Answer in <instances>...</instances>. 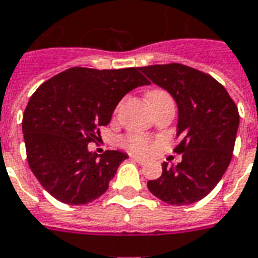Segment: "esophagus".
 <instances>
[{"instance_id":"esophagus-1","label":"esophagus","mask_w":258,"mask_h":258,"mask_svg":"<svg viewBox=\"0 0 258 258\" xmlns=\"http://www.w3.org/2000/svg\"><path fill=\"white\" fill-rule=\"evenodd\" d=\"M131 158H133L135 162H138V164H141V165L146 164V162H147L146 158H143V157H139V155H131Z\"/></svg>"}]
</instances>
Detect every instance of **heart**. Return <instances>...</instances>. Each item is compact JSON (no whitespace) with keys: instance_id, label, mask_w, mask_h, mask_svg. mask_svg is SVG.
Masks as SVG:
<instances>
[{"instance_id":"heart-1","label":"heart","mask_w":258,"mask_h":258,"mask_svg":"<svg viewBox=\"0 0 258 258\" xmlns=\"http://www.w3.org/2000/svg\"><path fill=\"white\" fill-rule=\"evenodd\" d=\"M168 96V94L162 92V90H151L147 94V100L153 101L155 98H161ZM123 145H124L128 150L137 151V153H146L151 149V141L149 138L142 137V135H130V137L123 139Z\"/></svg>"}]
</instances>
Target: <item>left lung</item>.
I'll use <instances>...</instances> for the list:
<instances>
[{"instance_id":"left-lung-1","label":"left lung","mask_w":258,"mask_h":258,"mask_svg":"<svg viewBox=\"0 0 258 258\" xmlns=\"http://www.w3.org/2000/svg\"><path fill=\"white\" fill-rule=\"evenodd\" d=\"M153 84L168 92L177 104L174 149L182 154L176 166L162 164V174L147 182L155 198L172 206H186L206 198L221 181L233 157L238 131V108L227 90L208 74L185 64L139 68Z\"/></svg>"}]
</instances>
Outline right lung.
<instances>
[{"label":"right lung","mask_w":258,"mask_h":258,"mask_svg":"<svg viewBox=\"0 0 258 258\" xmlns=\"http://www.w3.org/2000/svg\"><path fill=\"white\" fill-rule=\"evenodd\" d=\"M139 68H72L52 77L29 98L23 116L27 160L44 189L66 204H88L108 189L123 151L97 155L88 143L107 125L125 94L150 82Z\"/></svg>","instance_id":"1"}]
</instances>
